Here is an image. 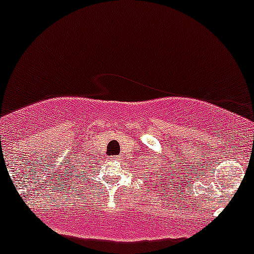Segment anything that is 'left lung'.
Here are the masks:
<instances>
[{
    "label": "left lung",
    "mask_w": 254,
    "mask_h": 254,
    "mask_svg": "<svg viewBox=\"0 0 254 254\" xmlns=\"http://www.w3.org/2000/svg\"><path fill=\"white\" fill-rule=\"evenodd\" d=\"M168 172H169V171H166V174H168ZM170 172H172V169H171V170H170ZM171 176H172V175H171ZM160 177H163V175H161V176H160ZM171 181H172V180H171Z\"/></svg>",
    "instance_id": "obj_1"
}]
</instances>
